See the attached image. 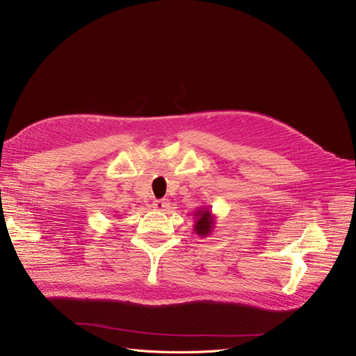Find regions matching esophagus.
I'll return each instance as SVG.
<instances>
[{
	"mask_svg": "<svg viewBox=\"0 0 356 356\" xmlns=\"http://www.w3.org/2000/svg\"><path fill=\"white\" fill-rule=\"evenodd\" d=\"M152 206H154V209L158 210V211H165L169 207V201L165 200V198L163 200H155L154 204H152Z\"/></svg>",
	"mask_w": 356,
	"mask_h": 356,
	"instance_id": "obj_1",
	"label": "esophagus"
}]
</instances>
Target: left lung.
Segmentation results:
<instances>
[{
  "mask_svg": "<svg viewBox=\"0 0 356 356\" xmlns=\"http://www.w3.org/2000/svg\"><path fill=\"white\" fill-rule=\"evenodd\" d=\"M194 232L200 238H207L209 234H211L216 225V216L211 211V206L200 207L194 213Z\"/></svg>",
  "mask_w": 356,
  "mask_h": 356,
  "instance_id": "1",
  "label": "left lung"
}]
</instances>
